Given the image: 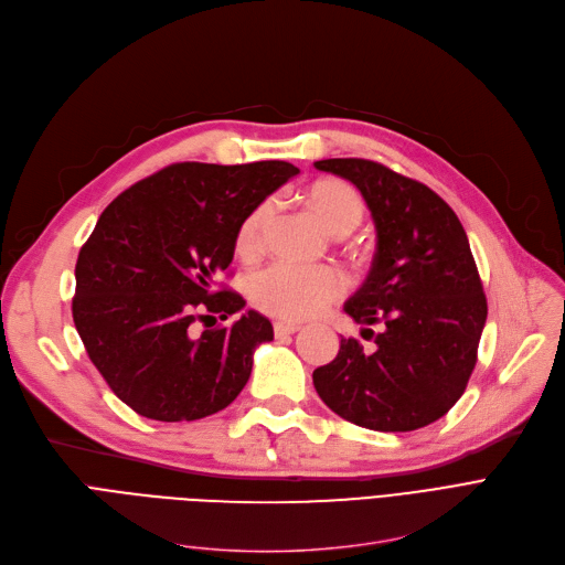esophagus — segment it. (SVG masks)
<instances>
[{"instance_id":"esophagus-1","label":"esophagus","mask_w":565,"mask_h":565,"mask_svg":"<svg viewBox=\"0 0 565 565\" xmlns=\"http://www.w3.org/2000/svg\"><path fill=\"white\" fill-rule=\"evenodd\" d=\"M295 332H300V324H295V322H275V337L277 339L290 337Z\"/></svg>"}]
</instances>
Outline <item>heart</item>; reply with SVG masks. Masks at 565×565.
I'll return each mask as SVG.
<instances>
[{"label":"heart","mask_w":565,"mask_h":565,"mask_svg":"<svg viewBox=\"0 0 565 565\" xmlns=\"http://www.w3.org/2000/svg\"><path fill=\"white\" fill-rule=\"evenodd\" d=\"M305 203L332 235H348L364 217L362 194L339 178H318L305 190ZM275 203L260 201L235 231V254L252 263L265 252ZM256 309L281 320H305L320 313L343 292V279L332 267L273 265L254 275L247 286Z\"/></svg>","instance_id":"1"}]
</instances>
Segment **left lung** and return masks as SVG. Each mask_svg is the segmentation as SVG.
<instances>
[{"instance_id": "1", "label": "left lung", "mask_w": 565, "mask_h": 565, "mask_svg": "<svg viewBox=\"0 0 565 565\" xmlns=\"http://www.w3.org/2000/svg\"><path fill=\"white\" fill-rule=\"evenodd\" d=\"M358 188L369 205L377 247L362 288L343 311L382 322L375 350L341 339L339 354L313 371L322 403L350 424L407 433L444 417L477 366L488 302L467 233L430 188L373 160H318Z\"/></svg>"}]
</instances>
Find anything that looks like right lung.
Wrapping results in <instances>:
<instances>
[{
  "mask_svg": "<svg viewBox=\"0 0 565 565\" xmlns=\"http://www.w3.org/2000/svg\"><path fill=\"white\" fill-rule=\"evenodd\" d=\"M298 171L281 160L175 162L103 211L77 256L73 320L109 390L141 417L194 422L243 392L273 322L254 309L201 334L194 322L245 309L215 279L241 222Z\"/></svg>",
  "mask_w": 565,
  "mask_h": 565,
  "instance_id": "1",
  "label": "right lung"
}]
</instances>
